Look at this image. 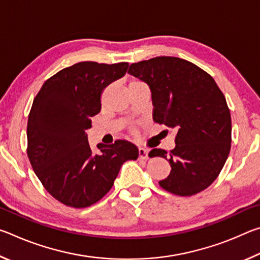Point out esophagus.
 Returning <instances> with one entry per match:
<instances>
[{"label": "esophagus", "instance_id": "esophagus-1", "mask_svg": "<svg viewBox=\"0 0 260 260\" xmlns=\"http://www.w3.org/2000/svg\"><path fill=\"white\" fill-rule=\"evenodd\" d=\"M148 150L147 149H143V148H140L139 149V158L140 159H148Z\"/></svg>", "mask_w": 260, "mask_h": 260}]
</instances>
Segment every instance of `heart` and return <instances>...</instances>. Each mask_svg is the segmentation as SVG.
<instances>
[{"mask_svg":"<svg viewBox=\"0 0 260 260\" xmlns=\"http://www.w3.org/2000/svg\"><path fill=\"white\" fill-rule=\"evenodd\" d=\"M138 82H141V81H139V80H133V81H131L129 85H133V83H138Z\"/></svg>","mask_w":260,"mask_h":260,"instance_id":"obj_1","label":"heart"}]
</instances>
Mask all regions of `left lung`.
Returning a JSON list of instances; mask_svg holds the SVG:
<instances>
[{
	"instance_id": "obj_1",
	"label": "left lung",
	"mask_w": 260,
	"mask_h": 260,
	"mask_svg": "<svg viewBox=\"0 0 260 260\" xmlns=\"http://www.w3.org/2000/svg\"><path fill=\"white\" fill-rule=\"evenodd\" d=\"M128 72L150 87L153 121L177 131V146L169 155L157 148L149 152L170 161L171 172L159 186L179 196L204 190L218 178L231 151L232 118L225 95L208 72L178 57L133 63Z\"/></svg>"
}]
</instances>
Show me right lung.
<instances>
[{
  "mask_svg": "<svg viewBox=\"0 0 260 260\" xmlns=\"http://www.w3.org/2000/svg\"><path fill=\"white\" fill-rule=\"evenodd\" d=\"M128 63L80 61L43 83L27 121V156L42 186L60 203L87 208L112 188L121 165L135 160L133 143L117 140L91 151L86 131L101 111V94L121 78Z\"/></svg>",
  "mask_w": 260,
  "mask_h": 260,
  "instance_id": "obj_1",
  "label": "right lung"
}]
</instances>
